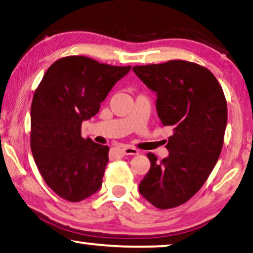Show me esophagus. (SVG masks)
<instances>
[{"instance_id": "esophagus-1", "label": "esophagus", "mask_w": 253, "mask_h": 253, "mask_svg": "<svg viewBox=\"0 0 253 253\" xmlns=\"http://www.w3.org/2000/svg\"><path fill=\"white\" fill-rule=\"evenodd\" d=\"M121 151H123L125 155H134V156L139 154V150L135 149V148H133V147H129V146L123 147L121 148Z\"/></svg>"}]
</instances>
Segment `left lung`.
<instances>
[{
    "label": "left lung",
    "instance_id": "left-lung-1",
    "mask_svg": "<svg viewBox=\"0 0 253 253\" xmlns=\"http://www.w3.org/2000/svg\"><path fill=\"white\" fill-rule=\"evenodd\" d=\"M133 72L156 93L162 125L172 127L169 156L157 161L148 153L150 169L139 192L160 210L177 207L200 190L220 157L228 118L223 90L207 68L183 60Z\"/></svg>",
    "mask_w": 253,
    "mask_h": 253
}]
</instances>
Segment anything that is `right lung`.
<instances>
[{
    "mask_svg": "<svg viewBox=\"0 0 253 253\" xmlns=\"http://www.w3.org/2000/svg\"><path fill=\"white\" fill-rule=\"evenodd\" d=\"M130 66L99 63L86 56L59 59L33 95L31 150L45 183L63 199L77 203L95 194L109 162V147L81 136L84 120L98 113Z\"/></svg>",
    "mask_w": 253,
    "mask_h": 253,
    "instance_id": "add662e5",
    "label": "right lung"
}]
</instances>
